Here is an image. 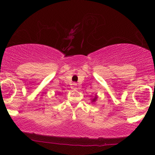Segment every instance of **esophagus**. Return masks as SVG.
I'll list each match as a JSON object with an SVG mask.
<instances>
[{
    "label": "esophagus",
    "instance_id": "esophagus-1",
    "mask_svg": "<svg viewBox=\"0 0 155 155\" xmlns=\"http://www.w3.org/2000/svg\"><path fill=\"white\" fill-rule=\"evenodd\" d=\"M76 85H77V84L76 83H73L72 86H71V89H76Z\"/></svg>",
    "mask_w": 155,
    "mask_h": 155
}]
</instances>
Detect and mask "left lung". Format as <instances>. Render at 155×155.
I'll use <instances>...</instances> for the list:
<instances>
[{
  "mask_svg": "<svg viewBox=\"0 0 155 155\" xmlns=\"http://www.w3.org/2000/svg\"><path fill=\"white\" fill-rule=\"evenodd\" d=\"M95 100H96V97H95V98L93 99V101H95Z\"/></svg>",
  "mask_w": 155,
  "mask_h": 155,
  "instance_id": "obj_1",
  "label": "left lung"
}]
</instances>
